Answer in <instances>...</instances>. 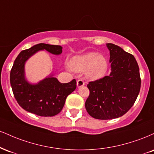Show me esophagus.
I'll list each match as a JSON object with an SVG mask.
<instances>
[{
	"label": "esophagus",
	"mask_w": 154,
	"mask_h": 154,
	"mask_svg": "<svg viewBox=\"0 0 154 154\" xmlns=\"http://www.w3.org/2000/svg\"><path fill=\"white\" fill-rule=\"evenodd\" d=\"M85 84V81L83 80L82 79H78V80H77V87H78V88H80V87L84 86Z\"/></svg>",
	"instance_id": "1"
}]
</instances>
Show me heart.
Instances as JSON below:
<instances>
[{
    "instance_id": "obj_1",
    "label": "heart",
    "mask_w": 154,
    "mask_h": 154,
    "mask_svg": "<svg viewBox=\"0 0 154 154\" xmlns=\"http://www.w3.org/2000/svg\"><path fill=\"white\" fill-rule=\"evenodd\" d=\"M107 66L105 57L94 52L75 57L70 62V67L76 72H84L88 69L87 76L91 79L103 77L106 72Z\"/></svg>"
}]
</instances>
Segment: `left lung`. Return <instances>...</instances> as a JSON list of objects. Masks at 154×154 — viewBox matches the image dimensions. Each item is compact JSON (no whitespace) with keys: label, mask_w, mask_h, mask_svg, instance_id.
Segmentation results:
<instances>
[{"label":"left lung","mask_w":154,"mask_h":154,"mask_svg":"<svg viewBox=\"0 0 154 154\" xmlns=\"http://www.w3.org/2000/svg\"><path fill=\"white\" fill-rule=\"evenodd\" d=\"M110 50L111 73L89 82L90 95L85 108L92 118L111 120L123 116L131 108L139 94L141 79L139 67L133 55L113 44Z\"/></svg>","instance_id":"left-lung-1"}]
</instances>
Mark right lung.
<instances>
[{"label": "right lung", "mask_w": 154, "mask_h": 154, "mask_svg": "<svg viewBox=\"0 0 154 154\" xmlns=\"http://www.w3.org/2000/svg\"><path fill=\"white\" fill-rule=\"evenodd\" d=\"M45 49L53 54H60L62 47L41 43L21 51L11 70L10 82L13 93L18 105L25 110L43 117H51L61 112L66 98L76 89V79L61 83L49 77L37 85H31L24 77V64L36 51Z\"/></svg>", "instance_id": "add662e5"}]
</instances>
